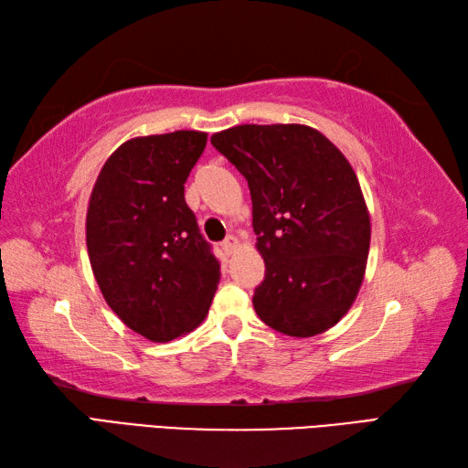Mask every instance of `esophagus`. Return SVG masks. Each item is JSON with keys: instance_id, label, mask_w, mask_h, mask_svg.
<instances>
[{"instance_id": "1", "label": "esophagus", "mask_w": 468, "mask_h": 468, "mask_svg": "<svg viewBox=\"0 0 468 468\" xmlns=\"http://www.w3.org/2000/svg\"><path fill=\"white\" fill-rule=\"evenodd\" d=\"M221 250H223V253L229 257V255H233V251L237 250V239L233 235H229L227 239L221 243Z\"/></svg>"}]
</instances>
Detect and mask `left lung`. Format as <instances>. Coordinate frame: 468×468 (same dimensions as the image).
Wrapping results in <instances>:
<instances>
[{
    "label": "left lung",
    "instance_id": "8db88e82",
    "mask_svg": "<svg viewBox=\"0 0 468 468\" xmlns=\"http://www.w3.org/2000/svg\"><path fill=\"white\" fill-rule=\"evenodd\" d=\"M211 144L250 185L265 261L257 315L293 337L330 330L360 292L370 251V215L352 165L303 124H241Z\"/></svg>",
    "mask_w": 468,
    "mask_h": 468
}]
</instances>
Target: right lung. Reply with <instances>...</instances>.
Here are the masks:
<instances>
[{"label": "right lung", "instance_id": "obj_1", "mask_svg": "<svg viewBox=\"0 0 468 468\" xmlns=\"http://www.w3.org/2000/svg\"><path fill=\"white\" fill-rule=\"evenodd\" d=\"M207 134L126 141L104 163L86 215L88 257L111 310L151 342L205 320L221 267L185 201Z\"/></svg>", "mask_w": 468, "mask_h": 468}]
</instances>
